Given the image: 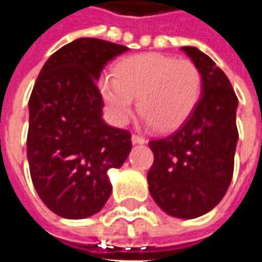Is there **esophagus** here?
<instances>
[{"label":"esophagus","instance_id":"34e87169","mask_svg":"<svg viewBox=\"0 0 262 262\" xmlns=\"http://www.w3.org/2000/svg\"><path fill=\"white\" fill-rule=\"evenodd\" d=\"M132 143L133 144H143V143H146V137L140 136V135H132Z\"/></svg>","mask_w":262,"mask_h":262}]
</instances>
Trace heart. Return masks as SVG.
I'll use <instances>...</instances> for the list:
<instances>
[{"label": "heart", "mask_w": 262, "mask_h": 262, "mask_svg": "<svg viewBox=\"0 0 262 262\" xmlns=\"http://www.w3.org/2000/svg\"><path fill=\"white\" fill-rule=\"evenodd\" d=\"M101 92L112 119L125 123L135 101L157 130H171L187 119L201 99L202 73L192 60L143 53L120 61L115 77L101 80Z\"/></svg>", "instance_id": "obj_1"}]
</instances>
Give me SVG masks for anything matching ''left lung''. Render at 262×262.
Returning <instances> with one entry per match:
<instances>
[{
	"label": "left lung",
	"mask_w": 262,
	"mask_h": 262,
	"mask_svg": "<svg viewBox=\"0 0 262 262\" xmlns=\"http://www.w3.org/2000/svg\"><path fill=\"white\" fill-rule=\"evenodd\" d=\"M182 50L202 73V94L177 130L148 142L154 161L147 182L165 213L193 219L212 210L230 185L238 139V101L213 60L196 48L184 46Z\"/></svg>",
	"instance_id": "left-lung-1"
}]
</instances>
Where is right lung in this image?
<instances>
[{
  "instance_id": "obj_1",
  "label": "right lung",
  "mask_w": 262,
  "mask_h": 262,
  "mask_svg": "<svg viewBox=\"0 0 262 262\" xmlns=\"http://www.w3.org/2000/svg\"><path fill=\"white\" fill-rule=\"evenodd\" d=\"M127 48L81 37L53 53L29 98L26 153L33 187L52 212L84 219L99 212L112 192L108 170L132 150L130 132L102 119L97 80L103 66Z\"/></svg>"
}]
</instances>
